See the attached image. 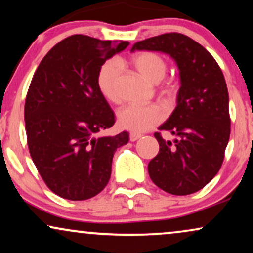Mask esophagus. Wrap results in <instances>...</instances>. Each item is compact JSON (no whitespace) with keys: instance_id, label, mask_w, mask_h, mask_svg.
<instances>
[{"instance_id":"obj_1","label":"esophagus","mask_w":253,"mask_h":253,"mask_svg":"<svg viewBox=\"0 0 253 253\" xmlns=\"http://www.w3.org/2000/svg\"><path fill=\"white\" fill-rule=\"evenodd\" d=\"M140 137H141V134H136V133H130V135H129V140L132 142H134V141H136V140H139Z\"/></svg>"}]
</instances>
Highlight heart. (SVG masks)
<instances>
[{
    "label": "heart",
    "instance_id": "1",
    "mask_svg": "<svg viewBox=\"0 0 253 253\" xmlns=\"http://www.w3.org/2000/svg\"><path fill=\"white\" fill-rule=\"evenodd\" d=\"M133 65L143 78L152 84H158L167 73V63L154 52H142L133 58ZM121 63L119 60H108L101 66L98 73V87L107 100L118 103L120 100L119 81ZM176 85L168 84L162 89V95L171 101L176 95ZM164 119V113L158 106L149 105H129L118 112V123L123 128L134 133H142L158 125Z\"/></svg>",
    "mask_w": 253,
    "mask_h": 253
}]
</instances>
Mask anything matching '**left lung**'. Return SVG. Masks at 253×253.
<instances>
[{"label":"left lung","instance_id":"obj_1","mask_svg":"<svg viewBox=\"0 0 253 253\" xmlns=\"http://www.w3.org/2000/svg\"><path fill=\"white\" fill-rule=\"evenodd\" d=\"M169 55L178 68L176 107L159 127L176 136L165 140L156 132L159 154L148 164L152 181L172 195L201 190L215 177L230 137L229 93L213 57L185 35L170 33L135 43L130 51Z\"/></svg>","mask_w":253,"mask_h":253}]
</instances>
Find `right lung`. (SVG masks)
<instances>
[{
  "label": "right lung",
  "mask_w": 253,
  "mask_h": 253,
  "mask_svg": "<svg viewBox=\"0 0 253 253\" xmlns=\"http://www.w3.org/2000/svg\"><path fill=\"white\" fill-rule=\"evenodd\" d=\"M128 42L73 35L51 49L35 72L25 99L28 147L38 172L58 196L84 201L106 187L117 148L129 134L100 135L116 123L98 87V73Z\"/></svg>",
  "instance_id": "right-lung-1"
}]
</instances>
